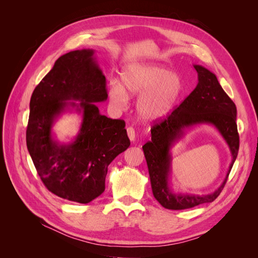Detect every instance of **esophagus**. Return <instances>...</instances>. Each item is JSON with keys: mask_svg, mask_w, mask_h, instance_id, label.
Instances as JSON below:
<instances>
[{"mask_svg": "<svg viewBox=\"0 0 258 258\" xmlns=\"http://www.w3.org/2000/svg\"><path fill=\"white\" fill-rule=\"evenodd\" d=\"M127 134H128V137L130 139V141H135L136 140V131L135 129L132 127H128L127 128Z\"/></svg>", "mask_w": 258, "mask_h": 258, "instance_id": "esophagus-1", "label": "esophagus"}]
</instances>
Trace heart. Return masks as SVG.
Listing matches in <instances>:
<instances>
[{
	"instance_id": "heart-1",
	"label": "heart",
	"mask_w": 258,
	"mask_h": 258,
	"mask_svg": "<svg viewBox=\"0 0 258 258\" xmlns=\"http://www.w3.org/2000/svg\"><path fill=\"white\" fill-rule=\"evenodd\" d=\"M120 84L112 83L108 88L111 102L123 107L130 96H141L137 110L142 119L156 121L167 117L175 106L182 92L179 77L158 63H134L120 73Z\"/></svg>"
}]
</instances>
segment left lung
Instances as JSON below:
<instances>
[{"mask_svg": "<svg viewBox=\"0 0 258 258\" xmlns=\"http://www.w3.org/2000/svg\"><path fill=\"white\" fill-rule=\"evenodd\" d=\"M198 73V84L190 95L171 112L167 118L156 122L151 128L152 141L142 146L150 173L152 190L155 199L166 209L184 210L214 201L227 182L230 170L239 151V134L237 129V107L224 91L215 74L208 69L195 64ZM200 123L214 125L229 144L233 160L224 182L210 195H188L174 193L168 186L170 169L169 148L181 137L186 127Z\"/></svg>", "mask_w": 258, "mask_h": 258, "instance_id": "1", "label": "left lung"}]
</instances>
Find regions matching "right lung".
Here are the masks:
<instances>
[{"label": "right lung", "instance_id": "1", "mask_svg": "<svg viewBox=\"0 0 258 258\" xmlns=\"http://www.w3.org/2000/svg\"><path fill=\"white\" fill-rule=\"evenodd\" d=\"M93 53L92 49L74 50L54 62L31 97L26 136L46 188L79 204H88L104 191L108 165L130 145L124 121L101 115L96 105L107 99V92ZM70 108L82 112L83 120L75 141L61 145L52 138L51 128Z\"/></svg>", "mask_w": 258, "mask_h": 258}]
</instances>
